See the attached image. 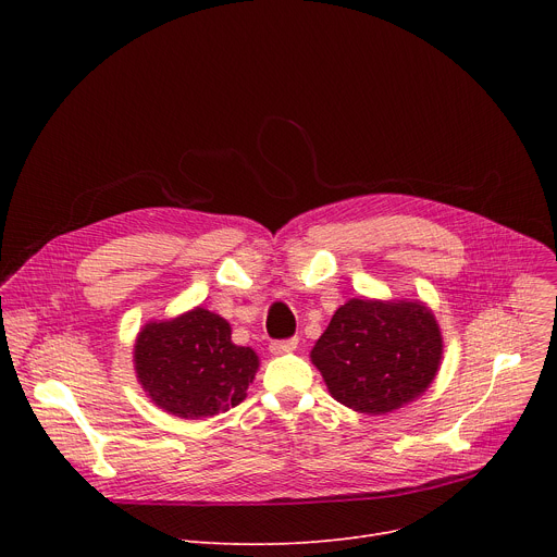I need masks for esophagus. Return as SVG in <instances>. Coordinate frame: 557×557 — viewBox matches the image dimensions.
Listing matches in <instances>:
<instances>
[{
  "label": "esophagus",
  "mask_w": 557,
  "mask_h": 557,
  "mask_svg": "<svg viewBox=\"0 0 557 557\" xmlns=\"http://www.w3.org/2000/svg\"><path fill=\"white\" fill-rule=\"evenodd\" d=\"M296 347H298V338L273 341V343H271V352H273V355H286V352H294Z\"/></svg>",
  "instance_id": "obj_1"
}]
</instances>
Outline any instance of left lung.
Segmentation results:
<instances>
[{
  "instance_id": "1",
  "label": "left lung",
  "mask_w": 557,
  "mask_h": 557,
  "mask_svg": "<svg viewBox=\"0 0 557 557\" xmlns=\"http://www.w3.org/2000/svg\"><path fill=\"white\" fill-rule=\"evenodd\" d=\"M441 357L443 336L424 305L366 298L345 302L311 349L332 397L368 416L422 395Z\"/></svg>"
}]
</instances>
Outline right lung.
<instances>
[{"instance_id":"right-lung-1","label":"right lung","mask_w":557,"mask_h":557,"mask_svg":"<svg viewBox=\"0 0 557 557\" xmlns=\"http://www.w3.org/2000/svg\"><path fill=\"white\" fill-rule=\"evenodd\" d=\"M257 355L232 343L225 320L208 309L149 323L135 343L139 384L166 413L210 418L244 401Z\"/></svg>"}]
</instances>
